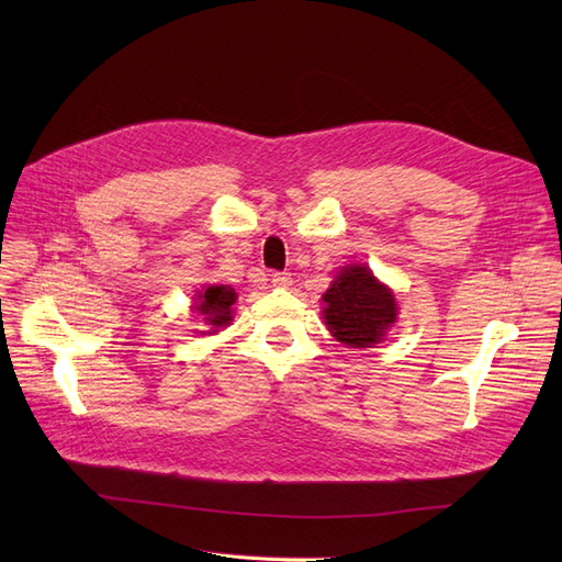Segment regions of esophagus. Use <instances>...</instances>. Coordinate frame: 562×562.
Listing matches in <instances>:
<instances>
[{
  "mask_svg": "<svg viewBox=\"0 0 562 562\" xmlns=\"http://www.w3.org/2000/svg\"><path fill=\"white\" fill-rule=\"evenodd\" d=\"M271 285H274V288H291L293 277L288 274V271H277V274H271Z\"/></svg>",
  "mask_w": 562,
  "mask_h": 562,
  "instance_id": "34e87169",
  "label": "esophagus"
}]
</instances>
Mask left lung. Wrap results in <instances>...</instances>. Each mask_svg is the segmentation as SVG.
<instances>
[{"instance_id": "left-lung-1", "label": "left lung", "mask_w": 562, "mask_h": 562, "mask_svg": "<svg viewBox=\"0 0 562 562\" xmlns=\"http://www.w3.org/2000/svg\"><path fill=\"white\" fill-rule=\"evenodd\" d=\"M323 318L330 335L347 347L366 349L382 342L398 310L391 288L366 265H347L323 293Z\"/></svg>"}]
</instances>
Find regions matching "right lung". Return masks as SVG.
Masks as SVG:
<instances>
[{
  "label": "right lung",
  "instance_id": "add662e5",
  "mask_svg": "<svg viewBox=\"0 0 562 562\" xmlns=\"http://www.w3.org/2000/svg\"><path fill=\"white\" fill-rule=\"evenodd\" d=\"M236 302V293L232 285H206L203 291H199L196 302H194V312H199L203 316V323L211 326V330H206L209 335L217 333L223 326H229L232 321V307Z\"/></svg>",
  "mask_w": 562,
  "mask_h": 562
}]
</instances>
